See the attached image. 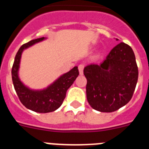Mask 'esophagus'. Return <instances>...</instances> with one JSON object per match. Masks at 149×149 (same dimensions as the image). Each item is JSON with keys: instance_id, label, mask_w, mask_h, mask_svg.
<instances>
[{"instance_id": "1", "label": "esophagus", "mask_w": 149, "mask_h": 149, "mask_svg": "<svg viewBox=\"0 0 149 149\" xmlns=\"http://www.w3.org/2000/svg\"><path fill=\"white\" fill-rule=\"evenodd\" d=\"M84 65L83 64H81V65H78V70H79V73L81 75H83L84 74Z\"/></svg>"}]
</instances>
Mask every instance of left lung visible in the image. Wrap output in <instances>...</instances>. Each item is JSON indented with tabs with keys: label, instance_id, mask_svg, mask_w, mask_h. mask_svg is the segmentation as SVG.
<instances>
[{
	"label": "left lung",
	"instance_id": "obj_1",
	"mask_svg": "<svg viewBox=\"0 0 149 149\" xmlns=\"http://www.w3.org/2000/svg\"><path fill=\"white\" fill-rule=\"evenodd\" d=\"M86 98L94 110L111 113L128 103L138 80V68L132 48L124 42L110 51L99 65L89 64L84 69Z\"/></svg>",
	"mask_w": 149,
	"mask_h": 149
}]
</instances>
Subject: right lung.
<instances>
[{
    "mask_svg": "<svg viewBox=\"0 0 149 149\" xmlns=\"http://www.w3.org/2000/svg\"><path fill=\"white\" fill-rule=\"evenodd\" d=\"M45 39L46 38H39L24 44L15 55L12 68L13 86L22 104L29 110L40 113L55 111L61 106L67 90L79 74L77 66H74L69 72L60 75L49 86L41 89H30L21 81L18 72L23 51Z\"/></svg>",
    "mask_w": 149,
    "mask_h": 149,
    "instance_id": "1",
    "label": "right lung"
}]
</instances>
